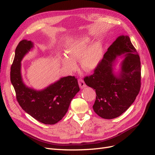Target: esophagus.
Here are the masks:
<instances>
[{"mask_svg":"<svg viewBox=\"0 0 155 155\" xmlns=\"http://www.w3.org/2000/svg\"><path fill=\"white\" fill-rule=\"evenodd\" d=\"M78 83H79V85L80 87L81 88H85L87 87L86 84L84 82V81L82 79H78Z\"/></svg>","mask_w":155,"mask_h":155,"instance_id":"34e87169","label":"esophagus"}]
</instances>
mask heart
I'll return each mask as SVG.
<instances>
[{
	"label": "heart",
	"mask_w": 155,
	"mask_h": 155,
	"mask_svg": "<svg viewBox=\"0 0 155 155\" xmlns=\"http://www.w3.org/2000/svg\"><path fill=\"white\" fill-rule=\"evenodd\" d=\"M92 42L89 37H80L69 43L67 48L68 57L61 59L63 64L70 71H74L78 68L76 61L81 60V66L84 70L92 71L99 66L103 58V47L96 42L90 47Z\"/></svg>",
	"instance_id": "b5f03b06"
}]
</instances>
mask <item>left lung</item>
Listing matches in <instances>:
<instances>
[{
  "instance_id": "obj_1",
  "label": "left lung",
  "mask_w": 155,
  "mask_h": 155,
  "mask_svg": "<svg viewBox=\"0 0 155 155\" xmlns=\"http://www.w3.org/2000/svg\"><path fill=\"white\" fill-rule=\"evenodd\" d=\"M125 58L120 72L114 67L118 56ZM86 85L96 90L93 109L102 118L113 119L133 104L141 87V64L137 50L128 35H120L107 49L94 73L84 78Z\"/></svg>"
}]
</instances>
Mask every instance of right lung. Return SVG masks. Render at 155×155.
Listing matches in <instances>:
<instances>
[{
	"instance_id": "add662e5",
	"label": "right lung",
	"mask_w": 155,
	"mask_h": 155,
	"mask_svg": "<svg viewBox=\"0 0 155 155\" xmlns=\"http://www.w3.org/2000/svg\"><path fill=\"white\" fill-rule=\"evenodd\" d=\"M33 48L31 41L19 42L11 67V82L22 109L40 122L53 125L63 118L73 97L79 91L78 80L74 76L63 77L41 91L26 86L21 75V61Z\"/></svg>"
}]
</instances>
